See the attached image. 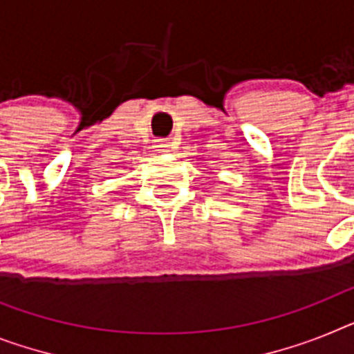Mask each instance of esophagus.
Masks as SVG:
<instances>
[{"instance_id": "1", "label": "esophagus", "mask_w": 354, "mask_h": 354, "mask_svg": "<svg viewBox=\"0 0 354 354\" xmlns=\"http://www.w3.org/2000/svg\"><path fill=\"white\" fill-rule=\"evenodd\" d=\"M154 147H158V151H167L171 147V140H167V138H156Z\"/></svg>"}]
</instances>
